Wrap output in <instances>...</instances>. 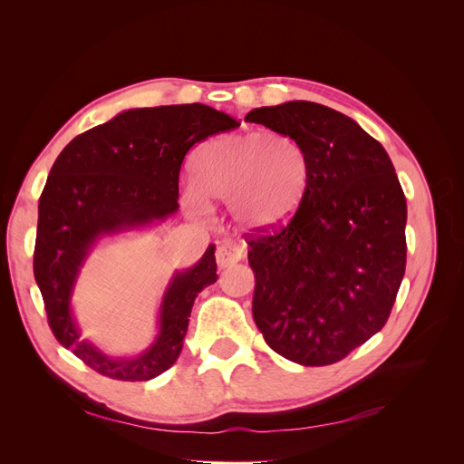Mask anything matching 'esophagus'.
Returning <instances> with one entry per match:
<instances>
[{
  "label": "esophagus",
  "instance_id": "1",
  "mask_svg": "<svg viewBox=\"0 0 464 464\" xmlns=\"http://www.w3.org/2000/svg\"><path fill=\"white\" fill-rule=\"evenodd\" d=\"M246 256V251L240 244L236 242H222L217 249V263L220 269H228V266L240 263Z\"/></svg>",
  "mask_w": 464,
  "mask_h": 464
}]
</instances>
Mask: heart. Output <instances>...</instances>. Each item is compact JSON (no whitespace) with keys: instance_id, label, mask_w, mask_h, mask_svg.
Returning a JSON list of instances; mask_svg holds the SVG:
<instances>
[{"instance_id":"b5f03b06","label":"heart","mask_w":464,"mask_h":464,"mask_svg":"<svg viewBox=\"0 0 464 464\" xmlns=\"http://www.w3.org/2000/svg\"><path fill=\"white\" fill-rule=\"evenodd\" d=\"M304 147L286 133H234L203 143L193 157L195 184L184 191L189 208L228 199L236 227L251 234L275 232L298 213L307 188Z\"/></svg>"}]
</instances>
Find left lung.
<instances>
[{
  "label": "left lung",
  "instance_id": "1",
  "mask_svg": "<svg viewBox=\"0 0 464 464\" xmlns=\"http://www.w3.org/2000/svg\"><path fill=\"white\" fill-rule=\"evenodd\" d=\"M247 121L292 135L307 188L285 230L249 240L254 319L300 366H329L383 329L406 266V199L382 143L341 111L292 101Z\"/></svg>",
  "mask_w": 464,
  "mask_h": 464
}]
</instances>
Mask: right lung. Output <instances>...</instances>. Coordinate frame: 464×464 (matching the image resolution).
<instances>
[{
	"instance_id": "1",
	"label": "right lung",
	"mask_w": 464,
	"mask_h": 464,
	"mask_svg": "<svg viewBox=\"0 0 464 464\" xmlns=\"http://www.w3.org/2000/svg\"><path fill=\"white\" fill-rule=\"evenodd\" d=\"M237 125L232 116L199 102L131 108L77 135L55 159L38 201L34 278L55 339L98 373L147 382L172 368L195 298L218 276L210 244L198 263L172 275L149 348L135 356H111L82 339L72 305L91 251L102 240L157 228L176 215L188 150Z\"/></svg>"
}]
</instances>
